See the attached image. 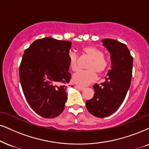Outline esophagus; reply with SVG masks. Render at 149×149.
Masks as SVG:
<instances>
[{
	"label": "esophagus",
	"instance_id": "1",
	"mask_svg": "<svg viewBox=\"0 0 149 149\" xmlns=\"http://www.w3.org/2000/svg\"><path fill=\"white\" fill-rule=\"evenodd\" d=\"M76 88L79 90V91H83V90H84V87H81V86H76Z\"/></svg>",
	"mask_w": 149,
	"mask_h": 149
}]
</instances>
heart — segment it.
Returning a JSON list of instances; mask_svg holds the SVG:
<instances>
[{"label": "heart", "mask_w": 149, "mask_h": 149, "mask_svg": "<svg viewBox=\"0 0 149 149\" xmlns=\"http://www.w3.org/2000/svg\"><path fill=\"white\" fill-rule=\"evenodd\" d=\"M82 52L91 58V61L86 66L87 70L78 71L72 77V81L80 86H86L95 81L97 74H102L106 71L108 62L104 56L102 49L93 45H88L82 48ZM70 69L76 71L78 69V56L74 53H70L68 56Z\"/></svg>", "instance_id": "b5f03b06"}]
</instances>
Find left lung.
<instances>
[{
  "label": "left lung",
  "instance_id": "8db88e82",
  "mask_svg": "<svg viewBox=\"0 0 149 149\" xmlns=\"http://www.w3.org/2000/svg\"><path fill=\"white\" fill-rule=\"evenodd\" d=\"M102 42L111 54V70L105 81L93 86L94 96L86 102L89 113L100 118L112 115L122 105L131 86L133 63L125 44L111 38Z\"/></svg>",
  "mask_w": 149,
  "mask_h": 149
}]
</instances>
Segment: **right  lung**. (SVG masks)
<instances>
[{
  "label": "right lung",
  "mask_w": 149,
  "mask_h": 149,
  "mask_svg": "<svg viewBox=\"0 0 149 149\" xmlns=\"http://www.w3.org/2000/svg\"><path fill=\"white\" fill-rule=\"evenodd\" d=\"M71 45L51 37L40 38L25 49L22 57L19 79L24 95L33 111L45 118L57 117L64 110L66 84L71 79Z\"/></svg>",
  "instance_id": "add662e5"
}]
</instances>
